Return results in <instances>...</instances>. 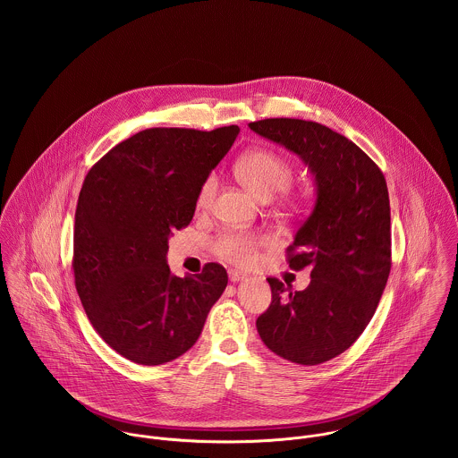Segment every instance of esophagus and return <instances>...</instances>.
I'll use <instances>...</instances> for the list:
<instances>
[{"instance_id": "esophagus-1", "label": "esophagus", "mask_w": 458, "mask_h": 458, "mask_svg": "<svg viewBox=\"0 0 458 458\" xmlns=\"http://www.w3.org/2000/svg\"><path fill=\"white\" fill-rule=\"evenodd\" d=\"M245 278V275L242 273V271H238V269H229V280L231 282H240V280H243Z\"/></svg>"}]
</instances>
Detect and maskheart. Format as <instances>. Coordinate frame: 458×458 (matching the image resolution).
Segmentation results:
<instances>
[{"label": "heart", "instance_id": "obj_1", "mask_svg": "<svg viewBox=\"0 0 458 458\" xmlns=\"http://www.w3.org/2000/svg\"><path fill=\"white\" fill-rule=\"evenodd\" d=\"M238 176L242 182L262 199H271L276 194H282L289 189L293 182V167L291 164L271 149H254L243 155L238 162ZM216 174L209 173L199 187L197 206L206 209L211 206L213 197L216 192ZM273 243V238L258 233L247 231H224L213 242V252L234 264H250L256 259L261 247Z\"/></svg>", "mask_w": 458, "mask_h": 458}]
</instances>
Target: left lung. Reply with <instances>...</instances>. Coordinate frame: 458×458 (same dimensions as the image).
Instances as JSON below:
<instances>
[{
    "label": "left lung",
    "mask_w": 458,
    "mask_h": 458,
    "mask_svg": "<svg viewBox=\"0 0 458 458\" xmlns=\"http://www.w3.org/2000/svg\"><path fill=\"white\" fill-rule=\"evenodd\" d=\"M249 127L303 158L318 199L293 245L289 267H310L305 291L269 276L271 305L256 321L275 354L319 365L349 349L370 323L392 269L390 197L383 171L352 140L321 123L267 118Z\"/></svg>",
    "instance_id": "left-lung-1"
}]
</instances>
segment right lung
Returning <instances> with one entry per match:
<instances>
[{"label":"right lung","mask_w":458,"mask_h":458,"mask_svg":"<svg viewBox=\"0 0 458 458\" xmlns=\"http://www.w3.org/2000/svg\"><path fill=\"white\" fill-rule=\"evenodd\" d=\"M236 125L211 131L146 129L86 174L75 208L73 282L89 323L139 365L176 360L196 344L227 271L206 262L174 276L169 236L192 222L204 178L233 146Z\"/></svg>","instance_id":"1"}]
</instances>
